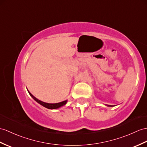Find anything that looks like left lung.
Returning a JSON list of instances; mask_svg holds the SVG:
<instances>
[{
	"mask_svg": "<svg viewBox=\"0 0 147 147\" xmlns=\"http://www.w3.org/2000/svg\"><path fill=\"white\" fill-rule=\"evenodd\" d=\"M107 106H108V107H114L115 105H106Z\"/></svg>",
	"mask_w": 147,
	"mask_h": 147,
	"instance_id": "8db88e82",
	"label": "left lung"
}]
</instances>
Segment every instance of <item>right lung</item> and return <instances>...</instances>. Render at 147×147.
Returning <instances> with one entry per match:
<instances>
[{"instance_id":"right-lung-1","label":"right lung","mask_w":147,"mask_h":147,"mask_svg":"<svg viewBox=\"0 0 147 147\" xmlns=\"http://www.w3.org/2000/svg\"><path fill=\"white\" fill-rule=\"evenodd\" d=\"M28 94H30V95L32 96V98H33L35 101H36L37 103H38L39 104H40L41 105H42L43 107H45V108L47 109H59L60 108V107H61L63 105H65L67 102V100H65V101H63V102H59V103H45V102H42L41 100H39L38 99H37V98H35V96L32 95L31 93L28 91L27 90Z\"/></svg>"}]
</instances>
